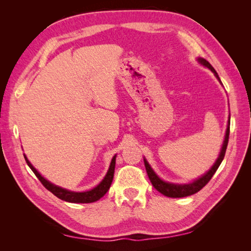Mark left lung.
Returning a JSON list of instances; mask_svg holds the SVG:
<instances>
[{"label":"left lung","instance_id":"obj_1","mask_svg":"<svg viewBox=\"0 0 251 251\" xmlns=\"http://www.w3.org/2000/svg\"><path fill=\"white\" fill-rule=\"evenodd\" d=\"M199 61L201 63V65H204L208 69H210V70L215 73V75L219 78V75H218V73L216 72L214 67H212L206 59H204V58H199ZM219 81H220V78H219ZM228 125H230V117H228ZM228 135H230V126H227L226 132V138H225V141H223L221 152H220L219 157H218L214 166L211 167L209 172L202 176V177L199 178L189 184H174V183L165 182V181L161 180L157 177L156 174L153 172V169L151 168L150 165H149L148 162L145 159V166L147 169V174H148L149 179H150V181H151L152 185L159 192V193H162L163 195L167 196V197H173V199H177V197H185V196H190V195H193V194L197 193V192L201 191L208 182H209L210 179L212 178V176L215 175L217 169L219 168L220 164L223 161V158H225L227 142H228Z\"/></svg>","mask_w":251,"mask_h":251}]
</instances>
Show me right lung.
<instances>
[{"mask_svg":"<svg viewBox=\"0 0 251 251\" xmlns=\"http://www.w3.org/2000/svg\"><path fill=\"white\" fill-rule=\"evenodd\" d=\"M115 157H116V155L112 158L110 168L108 170V173H106L104 179L101 181V182L97 186H96V188H94L90 191H87V192H72V191H68L66 189L60 188V186L52 184L50 182V181L44 179L39 173H37V170L33 166H32L31 163L28 161V158L25 156L26 164H28V166L31 168L32 172L34 173L37 179L41 181V183L43 184L47 190L50 191L55 196H57L58 199L69 201V202H83V204L84 202H94L96 201H98L106 193V192H108V190L111 186L112 180H113V176H114Z\"/></svg>","mask_w":251,"mask_h":251,"instance_id":"obj_1","label":"right lung"}]
</instances>
